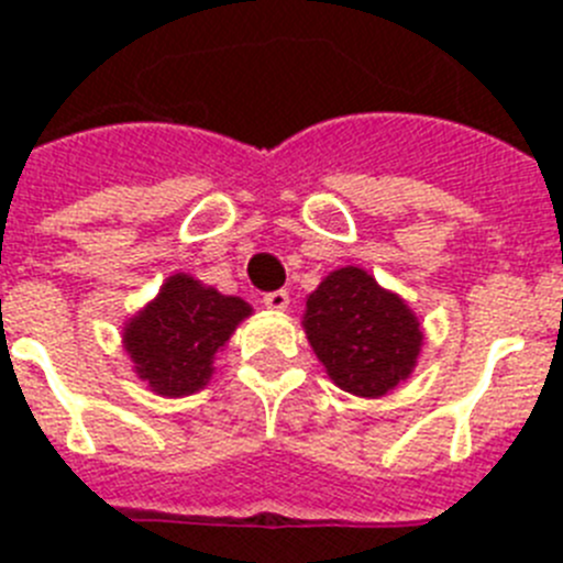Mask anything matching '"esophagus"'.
Returning <instances> with one entry per match:
<instances>
[{
    "label": "esophagus",
    "mask_w": 563,
    "mask_h": 563,
    "mask_svg": "<svg viewBox=\"0 0 563 563\" xmlns=\"http://www.w3.org/2000/svg\"><path fill=\"white\" fill-rule=\"evenodd\" d=\"M265 307L273 312H285L290 307V296L285 290H276V292H267L265 296Z\"/></svg>",
    "instance_id": "1"
}]
</instances>
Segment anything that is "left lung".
Masks as SVG:
<instances>
[{
    "label": "left lung",
    "mask_w": 563,
    "mask_h": 563,
    "mask_svg": "<svg viewBox=\"0 0 563 563\" xmlns=\"http://www.w3.org/2000/svg\"><path fill=\"white\" fill-rule=\"evenodd\" d=\"M301 327L338 389L369 400L411 377L422 350V324L406 298L355 265L321 278Z\"/></svg>",
    "instance_id": "1"
}]
</instances>
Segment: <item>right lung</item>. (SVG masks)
Returning <instances> with one entry per match:
<instances>
[{
	"mask_svg": "<svg viewBox=\"0 0 563 563\" xmlns=\"http://www.w3.org/2000/svg\"><path fill=\"white\" fill-rule=\"evenodd\" d=\"M251 316L245 298L174 273L148 305L126 318L123 350L154 395L186 397L206 389L217 352Z\"/></svg>",
	"mask_w": 563,
	"mask_h": 563,
	"instance_id": "add662e5",
	"label": "right lung"
}]
</instances>
